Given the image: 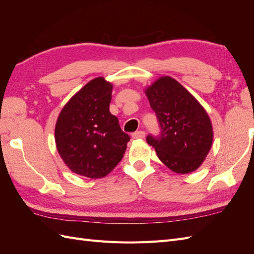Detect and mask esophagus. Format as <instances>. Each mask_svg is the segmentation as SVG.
<instances>
[{
	"mask_svg": "<svg viewBox=\"0 0 254 254\" xmlns=\"http://www.w3.org/2000/svg\"><path fill=\"white\" fill-rule=\"evenodd\" d=\"M132 137L133 139H143V137H145V132L142 131V130H140V131H135L132 133Z\"/></svg>",
	"mask_w": 254,
	"mask_h": 254,
	"instance_id": "1",
	"label": "esophagus"
}]
</instances>
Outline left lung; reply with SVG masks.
Segmentation results:
<instances>
[{
    "label": "left lung",
    "instance_id": "left-lung-1",
    "mask_svg": "<svg viewBox=\"0 0 254 254\" xmlns=\"http://www.w3.org/2000/svg\"><path fill=\"white\" fill-rule=\"evenodd\" d=\"M156 112L161 133L147 135L159 159L178 174H189L202 164L213 142L209 115L197 99L170 76H162L145 89Z\"/></svg>",
    "mask_w": 254,
    "mask_h": 254
}]
</instances>
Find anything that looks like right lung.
I'll return each mask as SVG.
<instances>
[{"label":"right lung","mask_w":254,"mask_h":254,"mask_svg":"<svg viewBox=\"0 0 254 254\" xmlns=\"http://www.w3.org/2000/svg\"><path fill=\"white\" fill-rule=\"evenodd\" d=\"M112 88L103 77L92 79L66 103L56 123L61 159L73 173L91 179L108 175L130 140L109 111Z\"/></svg>","instance_id":"add662e5"}]
</instances>
